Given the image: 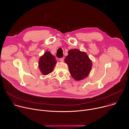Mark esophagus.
I'll use <instances>...</instances> for the list:
<instances>
[{
  "label": "esophagus",
  "mask_w": 129,
  "mask_h": 129,
  "mask_svg": "<svg viewBox=\"0 0 129 129\" xmlns=\"http://www.w3.org/2000/svg\"><path fill=\"white\" fill-rule=\"evenodd\" d=\"M64 58L62 57V58H59V60L61 62H64Z\"/></svg>",
  "instance_id": "1"
}]
</instances>
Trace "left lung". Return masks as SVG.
I'll return each instance as SVG.
<instances>
[{
    "mask_svg": "<svg viewBox=\"0 0 129 129\" xmlns=\"http://www.w3.org/2000/svg\"><path fill=\"white\" fill-rule=\"evenodd\" d=\"M72 77L76 81L86 78L91 70L92 61L86 52L76 49L69 51L65 58Z\"/></svg>",
    "mask_w": 129,
    "mask_h": 129,
    "instance_id": "8db88e82",
    "label": "left lung"
}]
</instances>
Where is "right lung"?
<instances>
[{
  "label": "right lung",
  "mask_w": 129,
  "mask_h": 129,
  "mask_svg": "<svg viewBox=\"0 0 129 129\" xmlns=\"http://www.w3.org/2000/svg\"><path fill=\"white\" fill-rule=\"evenodd\" d=\"M57 61L52 54L46 51L39 60V69L43 75H47L52 72Z\"/></svg>",
  "instance_id": "obj_1"
}]
</instances>
